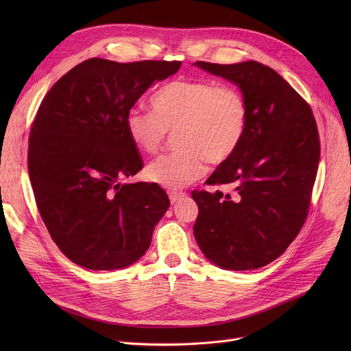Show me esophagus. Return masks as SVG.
Returning <instances> with one entry per match:
<instances>
[{"mask_svg":"<svg viewBox=\"0 0 351 351\" xmlns=\"http://www.w3.org/2000/svg\"><path fill=\"white\" fill-rule=\"evenodd\" d=\"M183 196H185V193L183 192H169V199H171V204L175 205L178 200H180Z\"/></svg>","mask_w":351,"mask_h":351,"instance_id":"34e87169","label":"esophagus"}]
</instances>
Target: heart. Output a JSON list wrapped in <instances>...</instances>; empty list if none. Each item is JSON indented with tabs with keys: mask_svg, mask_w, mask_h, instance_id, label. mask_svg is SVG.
<instances>
[{
	"mask_svg": "<svg viewBox=\"0 0 351 351\" xmlns=\"http://www.w3.org/2000/svg\"><path fill=\"white\" fill-rule=\"evenodd\" d=\"M151 110L134 108L125 126L131 141L146 154L159 152L168 134H176L178 152L146 166V178L168 189L197 180L206 162L222 165L241 146L249 123V106L241 90L206 80H173L151 98Z\"/></svg>",
	"mask_w": 351,
	"mask_h": 351,
	"instance_id": "1",
	"label": "heart"
}]
</instances>
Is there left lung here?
I'll use <instances>...</instances> for the list:
<instances>
[{
  "instance_id": "left-lung-1",
  "label": "left lung",
  "mask_w": 351,
  "mask_h": 351,
  "mask_svg": "<svg viewBox=\"0 0 351 351\" xmlns=\"http://www.w3.org/2000/svg\"><path fill=\"white\" fill-rule=\"evenodd\" d=\"M234 84L249 106L245 138L208 185L233 183L236 195L193 191L196 242L225 270L259 269L289 247L304 223L320 159L317 125L308 104L274 69L256 61H196Z\"/></svg>"
}]
</instances>
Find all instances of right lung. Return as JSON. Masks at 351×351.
I'll list each match as a JSON object with an SVG mask.
<instances>
[{
  "mask_svg": "<svg viewBox=\"0 0 351 351\" xmlns=\"http://www.w3.org/2000/svg\"><path fill=\"white\" fill-rule=\"evenodd\" d=\"M180 65L90 58L43 99L31 128L28 173L52 241L78 266L123 269L149 249L171 202L156 183L119 182L142 169L125 119L147 88Z\"/></svg>",
  "mask_w": 351,
  "mask_h": 351,
  "instance_id": "1",
  "label": "right lung"
}]
</instances>
